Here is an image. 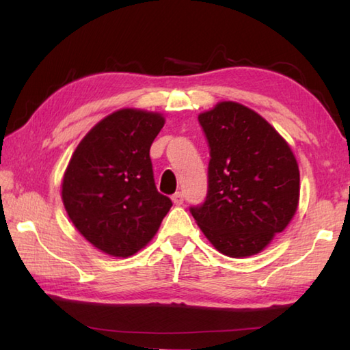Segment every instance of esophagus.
Listing matches in <instances>:
<instances>
[{
    "instance_id": "esophagus-1",
    "label": "esophagus",
    "mask_w": 350,
    "mask_h": 350,
    "mask_svg": "<svg viewBox=\"0 0 350 350\" xmlns=\"http://www.w3.org/2000/svg\"><path fill=\"white\" fill-rule=\"evenodd\" d=\"M172 201L175 205H181L184 202V195L181 193V191H176V193L172 196Z\"/></svg>"
}]
</instances>
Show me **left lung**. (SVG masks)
<instances>
[{"instance_id": "obj_1", "label": "left lung", "mask_w": 350, "mask_h": 350, "mask_svg": "<svg viewBox=\"0 0 350 350\" xmlns=\"http://www.w3.org/2000/svg\"><path fill=\"white\" fill-rule=\"evenodd\" d=\"M198 120L210 148L208 190L191 216L224 255L258 254L297 210L295 155L266 119L239 103H219Z\"/></svg>"}]
</instances>
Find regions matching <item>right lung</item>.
I'll use <instances>...</instances> for the list:
<instances>
[{
    "label": "right lung",
    "instance_id": "add662e5",
    "mask_svg": "<svg viewBox=\"0 0 350 350\" xmlns=\"http://www.w3.org/2000/svg\"><path fill=\"white\" fill-rule=\"evenodd\" d=\"M163 125L160 113L122 109L98 122L77 146L62 199L77 230L99 251L134 255L172 206L155 187L149 157Z\"/></svg>",
    "mask_w": 350,
    "mask_h": 350
}]
</instances>
